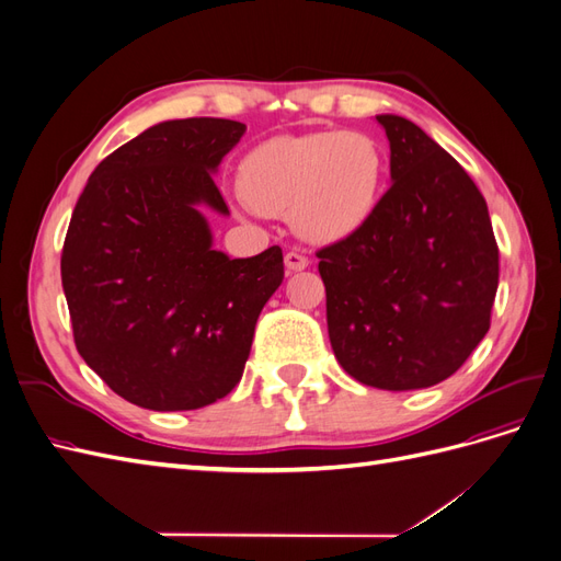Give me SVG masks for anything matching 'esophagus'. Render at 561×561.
<instances>
[{"label": "esophagus", "mask_w": 561, "mask_h": 561, "mask_svg": "<svg viewBox=\"0 0 561 561\" xmlns=\"http://www.w3.org/2000/svg\"><path fill=\"white\" fill-rule=\"evenodd\" d=\"M307 266H309V257H304L301 252L293 250V252L285 254V268L290 271V274H293V271H304Z\"/></svg>", "instance_id": "obj_1"}]
</instances>
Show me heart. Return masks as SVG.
Listing matches in <instances>:
<instances>
[{"instance_id":"1","label":"heart","mask_w":561,"mask_h":561,"mask_svg":"<svg viewBox=\"0 0 561 561\" xmlns=\"http://www.w3.org/2000/svg\"><path fill=\"white\" fill-rule=\"evenodd\" d=\"M386 159L365 133L278 135L252 147L239 168L250 208L290 217L301 239L334 243L358 233L383 194Z\"/></svg>"}]
</instances>
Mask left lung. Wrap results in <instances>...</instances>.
<instances>
[{"label": "left lung", "mask_w": 561, "mask_h": 561, "mask_svg": "<svg viewBox=\"0 0 561 561\" xmlns=\"http://www.w3.org/2000/svg\"><path fill=\"white\" fill-rule=\"evenodd\" d=\"M390 190L351 239L318 250L334 358L365 386L428 388L489 332L499 245L486 201L410 118L379 114Z\"/></svg>", "instance_id": "obj_1"}]
</instances>
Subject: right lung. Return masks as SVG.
<instances>
[{
    "label": "right lung",
    "instance_id": "1",
    "mask_svg": "<svg viewBox=\"0 0 561 561\" xmlns=\"http://www.w3.org/2000/svg\"><path fill=\"white\" fill-rule=\"evenodd\" d=\"M231 118H175L100 161L77 201L60 274L81 358L154 412L213 404L241 381L283 250L229 260L203 206L229 215L213 173L243 138Z\"/></svg>",
    "mask_w": 561,
    "mask_h": 561
}]
</instances>
